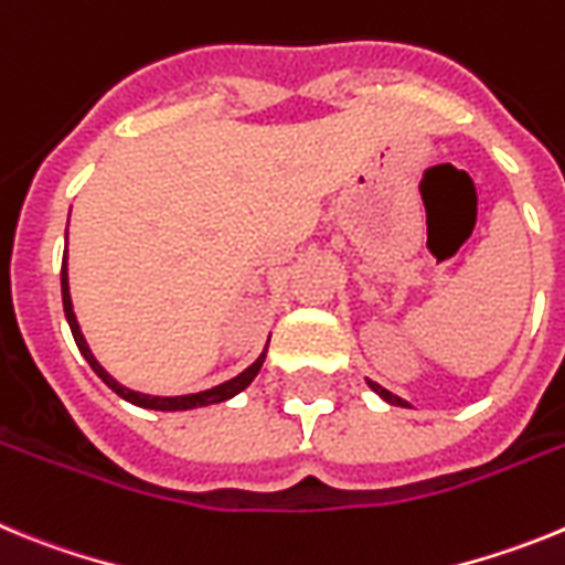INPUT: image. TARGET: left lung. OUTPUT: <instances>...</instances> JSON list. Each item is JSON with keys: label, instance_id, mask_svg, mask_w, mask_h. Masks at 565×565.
Here are the masks:
<instances>
[{"label": "left lung", "instance_id": "left-lung-1", "mask_svg": "<svg viewBox=\"0 0 565 565\" xmlns=\"http://www.w3.org/2000/svg\"><path fill=\"white\" fill-rule=\"evenodd\" d=\"M367 387H371L373 393H376V396H382L384 402L387 404H393V407H411V404L404 402V398H398L396 393H391V391H384L382 384H376V382H371V379H367Z\"/></svg>", "mask_w": 565, "mask_h": 565}]
</instances>
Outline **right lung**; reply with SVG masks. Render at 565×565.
Instances as JSON below:
<instances>
[{
    "label": "right lung",
    "instance_id": "add662e5",
    "mask_svg": "<svg viewBox=\"0 0 565 565\" xmlns=\"http://www.w3.org/2000/svg\"><path fill=\"white\" fill-rule=\"evenodd\" d=\"M70 223V221H67ZM62 302H64V317H67V326L70 331H73V339H76L78 351H82V356L87 359L89 367L96 371V376L102 379L104 384H107L109 391L118 393V396L124 398V402L129 404H138V407H147V411H163V413H174V411H194V407H206V404H217V402H228L232 396H237L239 391H246L248 384L254 382V376L259 373V367H263V362H266V351L268 344L263 348V353H259L257 359H254L252 364H248L246 371L237 373L234 379H228V382L217 384V387H209V391H201V393H186V396H149V393H138V391H129V387H124L118 379L109 376L107 371L102 367V362H98L96 356H93V351H89L87 339H84L82 328H78V319H76V311H73V299H70V279H67V254H64L62 259Z\"/></svg>",
    "mask_w": 565,
    "mask_h": 565
}]
</instances>
